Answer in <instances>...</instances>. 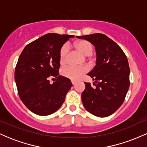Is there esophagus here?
Returning <instances> with one entry per match:
<instances>
[{
    "mask_svg": "<svg viewBox=\"0 0 147 147\" xmlns=\"http://www.w3.org/2000/svg\"><path fill=\"white\" fill-rule=\"evenodd\" d=\"M71 82H72V85H75V83H76V82H75V81H73V80H72V81H71Z\"/></svg>",
    "mask_w": 147,
    "mask_h": 147,
    "instance_id": "1",
    "label": "esophagus"
}]
</instances>
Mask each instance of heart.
<instances>
[{"label": "heart", "instance_id": "1", "mask_svg": "<svg viewBox=\"0 0 147 147\" xmlns=\"http://www.w3.org/2000/svg\"><path fill=\"white\" fill-rule=\"evenodd\" d=\"M75 47L85 56H89L93 51V47L89 41L86 40H80L75 43ZM68 53V47L66 44L62 45L59 51V61L61 63H64L66 60ZM87 72L86 67H74L67 66L63 68L61 73L64 77L72 80H77L84 74Z\"/></svg>", "mask_w": 147, "mask_h": 147}]
</instances>
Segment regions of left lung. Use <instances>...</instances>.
<instances>
[{
    "label": "left lung",
    "instance_id": "1",
    "mask_svg": "<svg viewBox=\"0 0 147 147\" xmlns=\"http://www.w3.org/2000/svg\"><path fill=\"white\" fill-rule=\"evenodd\" d=\"M77 37L90 41L97 53L96 65L88 74L95 81V87L85 83L82 94L83 105L97 117H107L120 107L129 90L127 57L120 47L105 34L96 33Z\"/></svg>",
    "mask_w": 147,
    "mask_h": 147
}]
</instances>
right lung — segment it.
<instances>
[{
	"label": "right lung",
	"mask_w": 147,
	"mask_h": 147,
	"mask_svg": "<svg viewBox=\"0 0 147 147\" xmlns=\"http://www.w3.org/2000/svg\"><path fill=\"white\" fill-rule=\"evenodd\" d=\"M73 35L49 33L27 45L18 58L14 78L20 98L38 115L56 112L72 86L70 80L59 75V51ZM55 78L51 84L49 79Z\"/></svg>",
	"instance_id": "1"
}]
</instances>
